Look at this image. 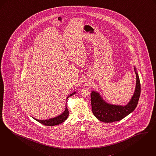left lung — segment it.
Returning a JSON list of instances; mask_svg holds the SVG:
<instances>
[{
    "mask_svg": "<svg viewBox=\"0 0 156 156\" xmlns=\"http://www.w3.org/2000/svg\"><path fill=\"white\" fill-rule=\"evenodd\" d=\"M136 81L135 92L131 100L125 106L115 105L106 102L100 94L95 90L91 92V105L94 115L104 122H112L121 120L132 112L137 106L140 94V83L137 70L134 66Z\"/></svg>",
    "mask_w": 156,
    "mask_h": 156,
    "instance_id": "obj_1",
    "label": "left lung"
}]
</instances>
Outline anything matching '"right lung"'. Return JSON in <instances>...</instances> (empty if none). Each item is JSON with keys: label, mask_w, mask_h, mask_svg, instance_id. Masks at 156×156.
Masks as SVG:
<instances>
[{"label": "right lung", "mask_w": 156, "mask_h": 156, "mask_svg": "<svg viewBox=\"0 0 156 156\" xmlns=\"http://www.w3.org/2000/svg\"><path fill=\"white\" fill-rule=\"evenodd\" d=\"M76 91H74V92H73L72 94H70L69 95V96L67 98L66 100L68 99L69 97L74 95V94H76ZM69 112L67 107V103L66 102V107H65V110L64 111V112L62 113L60 115H57V117H53V118H51V119H45V120H40V119H35L34 117H32L34 119H35L36 121H37V122H40L42 124L44 125H47V126H55L56 125H59L62 124L64 121H65L69 117Z\"/></svg>", "instance_id": "obj_1"}]
</instances>
